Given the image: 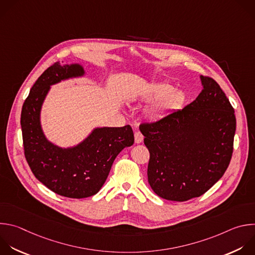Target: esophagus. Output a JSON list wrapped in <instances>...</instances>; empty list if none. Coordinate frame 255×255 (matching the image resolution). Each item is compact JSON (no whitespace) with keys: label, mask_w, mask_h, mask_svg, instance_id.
<instances>
[{"label":"esophagus","mask_w":255,"mask_h":255,"mask_svg":"<svg viewBox=\"0 0 255 255\" xmlns=\"http://www.w3.org/2000/svg\"><path fill=\"white\" fill-rule=\"evenodd\" d=\"M134 137H135V143L136 144L141 143L143 141V139H144V136L142 135V133L140 131H136L135 134H134Z\"/></svg>","instance_id":"esophagus-1"}]
</instances>
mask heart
Instances as JSON below:
<instances>
[{"label":"heart","instance_id":"b5f03b06","mask_svg":"<svg viewBox=\"0 0 255 255\" xmlns=\"http://www.w3.org/2000/svg\"><path fill=\"white\" fill-rule=\"evenodd\" d=\"M174 90L172 85L168 83H157L148 89L146 96L149 99H161L151 110L150 115L154 119L162 118L180 109L185 100L186 95L183 91Z\"/></svg>","mask_w":255,"mask_h":255}]
</instances>
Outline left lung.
<instances>
[{
  "instance_id": "obj_1",
  "label": "left lung",
  "mask_w": 255,
  "mask_h": 255,
  "mask_svg": "<svg viewBox=\"0 0 255 255\" xmlns=\"http://www.w3.org/2000/svg\"><path fill=\"white\" fill-rule=\"evenodd\" d=\"M201 81L193 102L139 126L150 153L148 182L167 200L201 196L223 176L232 157L234 109L214 79L201 76Z\"/></svg>"
}]
</instances>
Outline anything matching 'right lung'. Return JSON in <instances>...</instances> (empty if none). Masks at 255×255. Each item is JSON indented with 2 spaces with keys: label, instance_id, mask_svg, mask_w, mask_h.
Segmentation results:
<instances>
[{
  "label": "right lung",
  "instance_id": "right-lung-1",
  "mask_svg": "<svg viewBox=\"0 0 255 255\" xmlns=\"http://www.w3.org/2000/svg\"><path fill=\"white\" fill-rule=\"evenodd\" d=\"M83 73L79 65L54 63L33 85L21 113L24 154L33 174L56 194L75 199L96 194L116 156L134 143L130 125L96 129L83 143L67 150L47 141L40 126V110L50 85Z\"/></svg>",
  "mask_w": 255,
  "mask_h": 255
}]
</instances>
